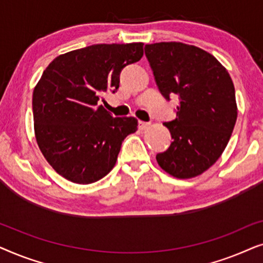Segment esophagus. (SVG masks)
<instances>
[{
  "mask_svg": "<svg viewBox=\"0 0 263 263\" xmlns=\"http://www.w3.org/2000/svg\"><path fill=\"white\" fill-rule=\"evenodd\" d=\"M148 125H149L148 122L139 121V129H141V130H143V129H146L147 127H148Z\"/></svg>",
  "mask_w": 263,
  "mask_h": 263,
  "instance_id": "esophagus-1",
  "label": "esophagus"
}]
</instances>
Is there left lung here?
<instances>
[{"label":"left lung","instance_id":"obj_1","mask_svg":"<svg viewBox=\"0 0 263 263\" xmlns=\"http://www.w3.org/2000/svg\"><path fill=\"white\" fill-rule=\"evenodd\" d=\"M145 53L164 98L179 99L176 118L164 123L172 142L157 154L158 164L174 177H195L219 159L235 128L231 77L213 55L194 45L154 43L145 45Z\"/></svg>","mask_w":263,"mask_h":263}]
</instances>
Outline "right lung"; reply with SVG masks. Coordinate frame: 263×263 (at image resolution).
Wrapping results in <instances>:
<instances>
[{
    "instance_id": "obj_1",
    "label": "right lung",
    "mask_w": 263,
    "mask_h": 263,
    "mask_svg": "<svg viewBox=\"0 0 263 263\" xmlns=\"http://www.w3.org/2000/svg\"><path fill=\"white\" fill-rule=\"evenodd\" d=\"M142 55V43L95 44L57 56L46 67L32 98L35 139L68 181L102 179L116 164L122 141L138 129L136 118L112 117L98 102L117 91L122 69Z\"/></svg>"
}]
</instances>
